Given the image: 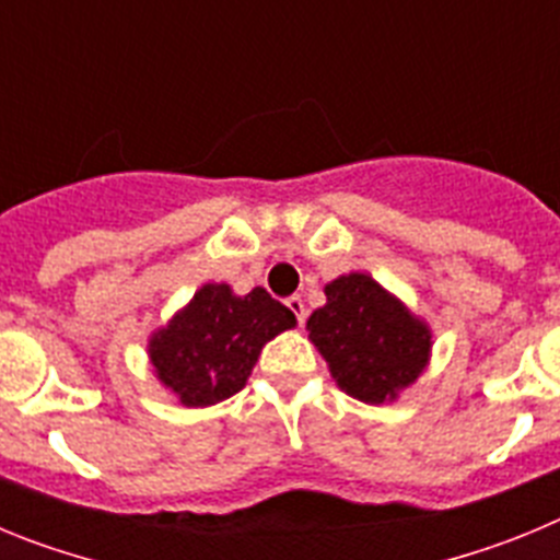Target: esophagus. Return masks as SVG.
<instances>
[{
    "instance_id": "esophagus-1",
    "label": "esophagus",
    "mask_w": 560,
    "mask_h": 560,
    "mask_svg": "<svg viewBox=\"0 0 560 560\" xmlns=\"http://www.w3.org/2000/svg\"><path fill=\"white\" fill-rule=\"evenodd\" d=\"M285 305H289L291 308V314L296 316V323L303 325L305 323V316H308V311H305V303H303V296H289V300H285Z\"/></svg>"
}]
</instances>
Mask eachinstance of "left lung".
Returning <instances> with one entry per match:
<instances>
[{
	"label": "left lung",
	"mask_w": 560,
	"mask_h": 560,
	"mask_svg": "<svg viewBox=\"0 0 560 560\" xmlns=\"http://www.w3.org/2000/svg\"><path fill=\"white\" fill-rule=\"evenodd\" d=\"M325 296L328 303L311 314L305 328L345 393L384 404L423 373L432 334L373 277H339L325 285Z\"/></svg>",
	"instance_id": "8db88e82"
}]
</instances>
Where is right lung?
Masks as SVG:
<instances>
[{
  "label": "right lung",
  "mask_w": 560,
  "mask_h": 560,
  "mask_svg": "<svg viewBox=\"0 0 560 560\" xmlns=\"http://www.w3.org/2000/svg\"><path fill=\"white\" fill-rule=\"evenodd\" d=\"M294 325V314L266 289L237 296L226 283H207L151 336L148 353L185 407H210L241 393L266 341Z\"/></svg>",
  "instance_id": "obj_1"
}]
</instances>
